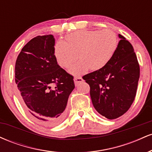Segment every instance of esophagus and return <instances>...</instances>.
<instances>
[{"instance_id":"obj_1","label":"esophagus","mask_w":152,"mask_h":152,"mask_svg":"<svg viewBox=\"0 0 152 152\" xmlns=\"http://www.w3.org/2000/svg\"><path fill=\"white\" fill-rule=\"evenodd\" d=\"M74 83L75 85H78V83H81V82H82L83 81V78H82L81 77H76L74 78Z\"/></svg>"}]
</instances>
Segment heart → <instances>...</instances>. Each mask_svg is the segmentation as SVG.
<instances>
[{
    "label": "heart",
    "mask_w": 152,
    "mask_h": 152,
    "mask_svg": "<svg viewBox=\"0 0 152 152\" xmlns=\"http://www.w3.org/2000/svg\"><path fill=\"white\" fill-rule=\"evenodd\" d=\"M118 38L109 29L81 30L68 35L66 42L59 41L54 46V56L61 66L69 68L71 74L77 76L89 69L98 71L104 67L113 57L118 46Z\"/></svg>",
    "instance_id": "heart-1"
}]
</instances>
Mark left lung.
I'll return each instance as SVG.
<instances>
[{"label": "left lung", "instance_id": "left-lung-1", "mask_svg": "<svg viewBox=\"0 0 152 152\" xmlns=\"http://www.w3.org/2000/svg\"><path fill=\"white\" fill-rule=\"evenodd\" d=\"M120 41L111 60L102 69L83 76L90 86L94 107L109 119L126 113L137 93L140 69L133 46L118 34Z\"/></svg>", "mask_w": 152, "mask_h": 152}]
</instances>
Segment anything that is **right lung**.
Wrapping results in <instances>:
<instances>
[{"instance_id": "add662e5", "label": "right lung", "mask_w": 152, "mask_h": 152, "mask_svg": "<svg viewBox=\"0 0 152 152\" xmlns=\"http://www.w3.org/2000/svg\"><path fill=\"white\" fill-rule=\"evenodd\" d=\"M54 46L53 35L36 36L22 48L15 66L23 106L46 126H56L64 119L69 96L75 88L74 77L57 63Z\"/></svg>"}]
</instances>
